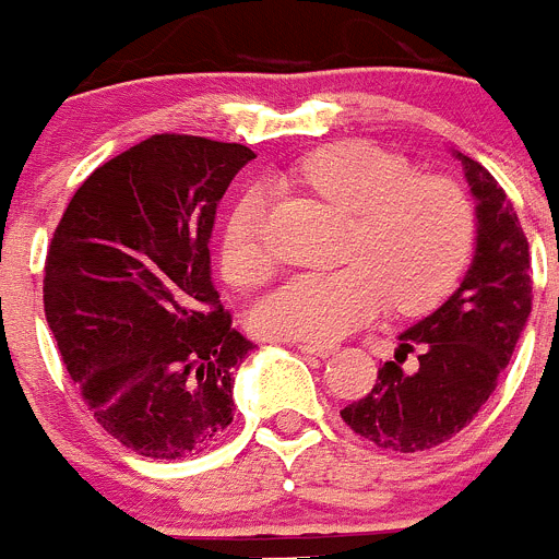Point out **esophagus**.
Segmentation results:
<instances>
[{"label":"esophagus","instance_id":"obj_1","mask_svg":"<svg viewBox=\"0 0 559 559\" xmlns=\"http://www.w3.org/2000/svg\"><path fill=\"white\" fill-rule=\"evenodd\" d=\"M298 350L300 354L320 356V359H325V356L336 354V345H331V342H298Z\"/></svg>","mask_w":559,"mask_h":559}]
</instances>
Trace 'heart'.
Segmentation results:
<instances>
[{"label":"heart","mask_w":559,"mask_h":559,"mask_svg":"<svg viewBox=\"0 0 559 559\" xmlns=\"http://www.w3.org/2000/svg\"><path fill=\"white\" fill-rule=\"evenodd\" d=\"M295 178L354 214L336 270L292 275L255 309L259 334L331 342L392 306L426 311L460 281L476 242V211L460 183L415 175L409 160L370 142H336L304 155ZM270 194L250 186L225 219L219 264L253 289L273 275Z\"/></svg>","instance_id":"obj_1"}]
</instances>
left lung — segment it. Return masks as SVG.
<instances>
[{
  "label": "left lung",
  "instance_id": "1",
  "mask_svg": "<svg viewBox=\"0 0 559 559\" xmlns=\"http://www.w3.org/2000/svg\"><path fill=\"white\" fill-rule=\"evenodd\" d=\"M454 155L476 198L474 261L454 295L401 334L373 390L340 412L356 435L401 454L435 449L474 420L532 311L530 242L515 209L479 160ZM409 353L415 374L403 370Z\"/></svg>",
  "mask_w": 559,
  "mask_h": 559
}]
</instances>
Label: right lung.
Wrapping results in <instances>:
<instances>
[{"label": "right lung", "instance_id": "obj_1", "mask_svg": "<svg viewBox=\"0 0 559 559\" xmlns=\"http://www.w3.org/2000/svg\"><path fill=\"white\" fill-rule=\"evenodd\" d=\"M245 144L160 133L94 169L44 267V314L97 424L150 460L209 449L234 420L253 342L211 278L209 239Z\"/></svg>", "mask_w": 559, "mask_h": 559}]
</instances>
